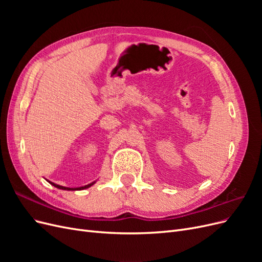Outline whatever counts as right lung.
Instances as JSON below:
<instances>
[{"label":"right lung","instance_id":"add662e5","mask_svg":"<svg viewBox=\"0 0 262 262\" xmlns=\"http://www.w3.org/2000/svg\"><path fill=\"white\" fill-rule=\"evenodd\" d=\"M47 180V179H46ZM49 182L50 185H52V186H54L55 188H58V189H61V190H67V191H76V190H84V189H87V188H90V187H92L95 182H96V180L95 181H93V182H91V184H89V185H86V186H82V187H76V188H70V187H63V186H60V185H57V184H54V182H52V181H49V180H47Z\"/></svg>","mask_w":262,"mask_h":262}]
</instances>
